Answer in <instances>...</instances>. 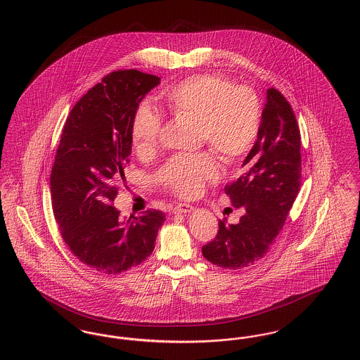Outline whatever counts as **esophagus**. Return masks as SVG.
Instances as JSON below:
<instances>
[{"instance_id":"obj_1","label":"esophagus","mask_w":360,"mask_h":360,"mask_svg":"<svg viewBox=\"0 0 360 360\" xmlns=\"http://www.w3.org/2000/svg\"><path fill=\"white\" fill-rule=\"evenodd\" d=\"M194 207L191 205H188V204H178V205L174 206L172 207V212L174 213H188V212H191Z\"/></svg>"}]
</instances>
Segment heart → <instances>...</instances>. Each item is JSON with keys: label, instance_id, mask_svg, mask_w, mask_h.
<instances>
[{"label": "heart", "instance_id": "heart-1", "mask_svg": "<svg viewBox=\"0 0 360 360\" xmlns=\"http://www.w3.org/2000/svg\"><path fill=\"white\" fill-rule=\"evenodd\" d=\"M174 116L197 119V135L225 162L236 163L248 154L262 127V106L254 89L235 86L221 74L202 72L185 78L165 94ZM162 132V119L148 103H140L131 122V141L139 156L154 154ZM220 176L213 153L172 156L156 172L158 184L174 194L191 198L207 182Z\"/></svg>", "mask_w": 360, "mask_h": 360}]
</instances>
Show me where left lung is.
<instances>
[{
  "label": "left lung",
  "mask_w": 360,
  "mask_h": 360,
  "mask_svg": "<svg viewBox=\"0 0 360 360\" xmlns=\"http://www.w3.org/2000/svg\"><path fill=\"white\" fill-rule=\"evenodd\" d=\"M239 178L225 185L238 224L219 221L216 238L202 247L212 264L240 270L264 257L283 228L301 186V135L294 110L274 87L267 90L257 140Z\"/></svg>",
  "instance_id": "obj_1"
}]
</instances>
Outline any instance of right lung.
Masks as SVG:
<instances>
[{"label":"right lung","mask_w":360,"mask_h":360,"mask_svg":"<svg viewBox=\"0 0 360 360\" xmlns=\"http://www.w3.org/2000/svg\"><path fill=\"white\" fill-rule=\"evenodd\" d=\"M160 78L139 70L105 75L74 105L52 165V210L74 257L103 274H120L153 254L163 212L122 219L112 205L132 151L131 122Z\"/></svg>","instance_id":"1"}]
</instances>
